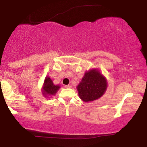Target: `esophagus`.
<instances>
[{"label": "esophagus", "mask_w": 147, "mask_h": 147, "mask_svg": "<svg viewBox=\"0 0 147 147\" xmlns=\"http://www.w3.org/2000/svg\"><path fill=\"white\" fill-rule=\"evenodd\" d=\"M65 87L66 88H72V86L71 85H66V86H65Z\"/></svg>", "instance_id": "1"}]
</instances>
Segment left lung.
<instances>
[{
	"label": "left lung",
	"instance_id": "8db88e82",
	"mask_svg": "<svg viewBox=\"0 0 147 147\" xmlns=\"http://www.w3.org/2000/svg\"><path fill=\"white\" fill-rule=\"evenodd\" d=\"M76 88L83 101L92 102L104 94L107 88V80L98 69L93 68L85 72Z\"/></svg>",
	"mask_w": 147,
	"mask_h": 147
}]
</instances>
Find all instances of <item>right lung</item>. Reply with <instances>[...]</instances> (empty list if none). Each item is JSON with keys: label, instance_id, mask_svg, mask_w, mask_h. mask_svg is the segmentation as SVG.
<instances>
[{"label": "right lung", "instance_id": "right-lung-1", "mask_svg": "<svg viewBox=\"0 0 147 147\" xmlns=\"http://www.w3.org/2000/svg\"><path fill=\"white\" fill-rule=\"evenodd\" d=\"M61 88L59 85H54L52 80L49 76H47L42 88V92L45 97H49L55 95Z\"/></svg>", "mask_w": 147, "mask_h": 147}]
</instances>
